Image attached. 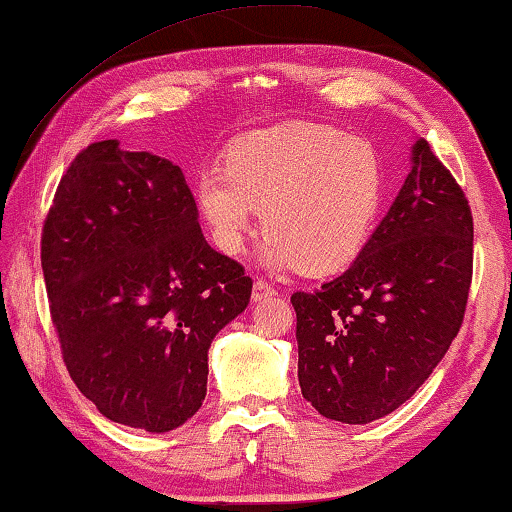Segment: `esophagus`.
Segmentation results:
<instances>
[{
	"label": "esophagus",
	"mask_w": 512,
	"mask_h": 512,
	"mask_svg": "<svg viewBox=\"0 0 512 512\" xmlns=\"http://www.w3.org/2000/svg\"><path fill=\"white\" fill-rule=\"evenodd\" d=\"M269 296H275V287L269 285V282L257 278L255 285H253V300H262V298H269Z\"/></svg>",
	"instance_id": "1"
}]
</instances>
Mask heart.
<instances>
[{"mask_svg":"<svg viewBox=\"0 0 512 512\" xmlns=\"http://www.w3.org/2000/svg\"><path fill=\"white\" fill-rule=\"evenodd\" d=\"M193 196L223 253H241L262 209L266 262L332 273L367 246L385 173L367 139L328 125L287 123L239 139L225 154V168L202 170Z\"/></svg>","mask_w":512,"mask_h":512,"instance_id":"heart-1","label":"heart"}]
</instances>
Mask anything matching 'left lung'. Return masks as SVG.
Returning a JSON list of instances; mask_svg holds the SVG:
<instances>
[{
  "label": "left lung",
  "mask_w": 512,
  "mask_h": 512,
  "mask_svg": "<svg viewBox=\"0 0 512 512\" xmlns=\"http://www.w3.org/2000/svg\"><path fill=\"white\" fill-rule=\"evenodd\" d=\"M474 269L472 209L428 141L358 259L316 291H296L298 383L323 417L369 424L410 399L465 319Z\"/></svg>",
  "instance_id": "8db88e82"
}]
</instances>
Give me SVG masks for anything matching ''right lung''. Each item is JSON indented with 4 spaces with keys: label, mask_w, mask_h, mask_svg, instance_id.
Instances as JSON below:
<instances>
[{
    "label": "right lung",
    "mask_w": 512,
    "mask_h": 512,
    "mask_svg": "<svg viewBox=\"0 0 512 512\" xmlns=\"http://www.w3.org/2000/svg\"><path fill=\"white\" fill-rule=\"evenodd\" d=\"M40 264L63 362L104 417L168 433L196 415L209 346L253 280L202 237L180 168L88 145L56 186Z\"/></svg>",
    "instance_id": "right-lung-1"
}]
</instances>
